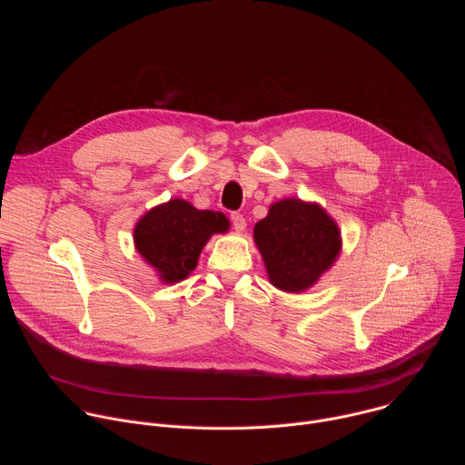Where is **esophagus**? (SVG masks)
<instances>
[{"label":"esophagus","mask_w":465,"mask_h":465,"mask_svg":"<svg viewBox=\"0 0 465 465\" xmlns=\"http://www.w3.org/2000/svg\"><path fill=\"white\" fill-rule=\"evenodd\" d=\"M232 224H233V230L239 233L246 230V221L241 213H232Z\"/></svg>","instance_id":"34e87169"}]
</instances>
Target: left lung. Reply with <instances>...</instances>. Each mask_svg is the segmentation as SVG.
Returning a JSON list of instances; mask_svg holds the SVG:
<instances>
[{"label":"left lung","instance_id":"left-lung-1","mask_svg":"<svg viewBox=\"0 0 465 465\" xmlns=\"http://www.w3.org/2000/svg\"><path fill=\"white\" fill-rule=\"evenodd\" d=\"M253 239L269 280L285 292H303L333 267L341 253V232L322 206L285 198L253 228Z\"/></svg>","mask_w":465,"mask_h":465}]
</instances>
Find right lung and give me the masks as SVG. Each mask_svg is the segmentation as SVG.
I'll use <instances>...</instances> for the list:
<instances>
[{
	"mask_svg": "<svg viewBox=\"0 0 465 465\" xmlns=\"http://www.w3.org/2000/svg\"><path fill=\"white\" fill-rule=\"evenodd\" d=\"M228 228L230 223L223 213L196 210L183 198H173L138 221L134 244L163 283H176L196 269L198 255L210 237Z\"/></svg>",
	"mask_w": 465,
	"mask_h": 465,
	"instance_id": "right-lung-1",
	"label": "right lung"
}]
</instances>
